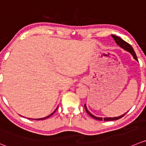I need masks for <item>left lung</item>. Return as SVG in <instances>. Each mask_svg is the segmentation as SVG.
I'll list each match as a JSON object with an SVG mask.
<instances>
[{"instance_id": "obj_1", "label": "left lung", "mask_w": 146, "mask_h": 146, "mask_svg": "<svg viewBox=\"0 0 146 146\" xmlns=\"http://www.w3.org/2000/svg\"><path fill=\"white\" fill-rule=\"evenodd\" d=\"M111 36H112L113 38L114 39V40L115 41V43H116L117 44H118V46H120V47H121L122 48H123L124 50H127V51H128L129 53H131V54L132 55L133 57V58L135 59V60H136L137 61H138V58H137L136 54H135V51H134L133 48L132 46H131V45L129 44V43H128L127 42H125V40H123V39H121V38L118 37V36H115V35H112ZM84 107H85V109H86V112H87V113L90 116H91L92 118H94V119H96V120H98V121H103V120H104V121H115V120L120 119V118H121L122 117H123L124 115H125V114H123V115H121V116L115 117V118H99V117H96V116H94L93 115H92V114L90 113L88 111V109H87V108H86V105H84Z\"/></svg>"}]
</instances>
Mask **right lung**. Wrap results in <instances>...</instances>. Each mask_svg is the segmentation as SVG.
<instances>
[{"instance_id": "obj_1", "label": "right lung", "mask_w": 146, "mask_h": 146, "mask_svg": "<svg viewBox=\"0 0 146 146\" xmlns=\"http://www.w3.org/2000/svg\"><path fill=\"white\" fill-rule=\"evenodd\" d=\"M57 108H56V111H54V112H53V113H51V114H50V115H48V116L46 117V118H38V119H35V120H44V119H46V118H49V117H50V116H51V115H53V113H55V112H56V110H57Z\"/></svg>"}]
</instances>
